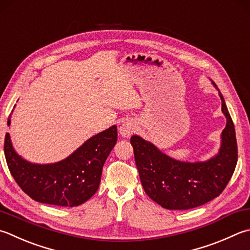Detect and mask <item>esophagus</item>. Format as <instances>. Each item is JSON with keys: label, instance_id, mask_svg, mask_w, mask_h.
Returning <instances> with one entry per match:
<instances>
[{"label": "esophagus", "instance_id": "esophagus-1", "mask_svg": "<svg viewBox=\"0 0 250 250\" xmlns=\"http://www.w3.org/2000/svg\"><path fill=\"white\" fill-rule=\"evenodd\" d=\"M135 131V125L131 122H124L120 127V133L123 137H129Z\"/></svg>", "mask_w": 250, "mask_h": 250}]
</instances>
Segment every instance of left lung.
<instances>
[{
	"label": "left lung",
	"instance_id": "obj_1",
	"mask_svg": "<svg viewBox=\"0 0 250 250\" xmlns=\"http://www.w3.org/2000/svg\"><path fill=\"white\" fill-rule=\"evenodd\" d=\"M220 98L228 122L222 131L220 152L209 161H176L139 136L130 138L136 167L146 194L163 208L187 210L205 205L216 198L232 177L238 157L236 135L221 93Z\"/></svg>",
	"mask_w": 250,
	"mask_h": 250
}]
</instances>
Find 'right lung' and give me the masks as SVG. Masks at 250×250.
<instances>
[{
  "instance_id": "right-lung-1",
  "label": "right lung",
  "mask_w": 250,
  "mask_h": 250,
  "mask_svg": "<svg viewBox=\"0 0 250 250\" xmlns=\"http://www.w3.org/2000/svg\"><path fill=\"white\" fill-rule=\"evenodd\" d=\"M116 140L117 128L114 125L88 139L63 161L41 166L27 162L14 151L6 133L4 153L14 180L30 198L42 204L76 207L96 194L103 164Z\"/></svg>"
}]
</instances>
